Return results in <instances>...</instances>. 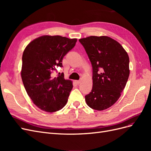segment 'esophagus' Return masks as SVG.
Returning <instances> with one entry per match:
<instances>
[{
  "label": "esophagus",
  "mask_w": 151,
  "mask_h": 151,
  "mask_svg": "<svg viewBox=\"0 0 151 151\" xmlns=\"http://www.w3.org/2000/svg\"><path fill=\"white\" fill-rule=\"evenodd\" d=\"M76 83H77V84H80V83H81V80H78V81H76Z\"/></svg>",
  "instance_id": "1"
}]
</instances>
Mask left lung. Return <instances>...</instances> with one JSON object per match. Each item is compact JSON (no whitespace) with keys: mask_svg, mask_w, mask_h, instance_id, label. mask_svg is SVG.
I'll return each mask as SVG.
<instances>
[{"mask_svg":"<svg viewBox=\"0 0 151 151\" xmlns=\"http://www.w3.org/2000/svg\"><path fill=\"white\" fill-rule=\"evenodd\" d=\"M93 67V88L85 96L87 104L101 111L115 104L130 74L129 57L116 40L106 36L79 39Z\"/></svg>","mask_w":151,"mask_h":151,"instance_id":"8db88e82","label":"left lung"}]
</instances>
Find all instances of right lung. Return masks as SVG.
I'll use <instances>...</instances> for the list:
<instances>
[{"label":"right lung","instance_id":"add662e5","mask_svg":"<svg viewBox=\"0 0 151 151\" xmlns=\"http://www.w3.org/2000/svg\"><path fill=\"white\" fill-rule=\"evenodd\" d=\"M77 39L61 36L45 35L35 39L24 50L21 78L27 94L40 109L48 113L65 106L73 85L59 73L65 55L74 47Z\"/></svg>","mask_w":151,"mask_h":151}]
</instances>
